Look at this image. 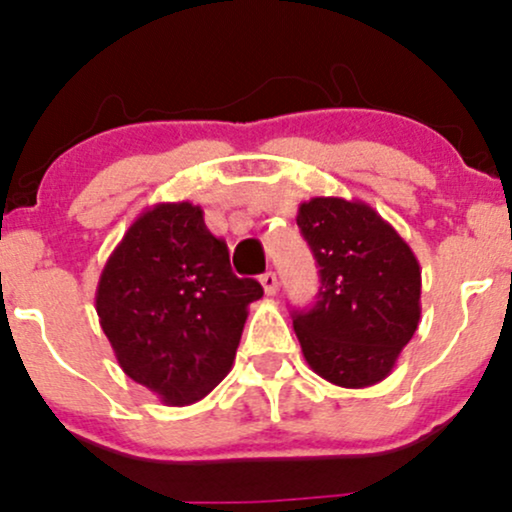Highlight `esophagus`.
<instances>
[{
    "mask_svg": "<svg viewBox=\"0 0 512 512\" xmlns=\"http://www.w3.org/2000/svg\"><path fill=\"white\" fill-rule=\"evenodd\" d=\"M260 284H262V289H264V293H267V296H274L276 289H279V279H276L274 272H264L260 276Z\"/></svg>",
    "mask_w": 512,
    "mask_h": 512,
    "instance_id": "34e87169",
    "label": "esophagus"
}]
</instances>
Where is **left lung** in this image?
I'll return each instance as SVG.
<instances>
[{"label": "left lung", "instance_id": "8db88e82", "mask_svg": "<svg viewBox=\"0 0 512 512\" xmlns=\"http://www.w3.org/2000/svg\"><path fill=\"white\" fill-rule=\"evenodd\" d=\"M296 223L320 267L315 305L293 310L305 361L332 385L380 383L419 327V260L361 199L313 197Z\"/></svg>", "mask_w": 512, "mask_h": 512}]
</instances>
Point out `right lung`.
Segmentation results:
<instances>
[{
	"mask_svg": "<svg viewBox=\"0 0 512 512\" xmlns=\"http://www.w3.org/2000/svg\"><path fill=\"white\" fill-rule=\"evenodd\" d=\"M255 279H238L228 248L192 202L154 204L105 262L96 313L117 363L168 407L207 397L226 378Z\"/></svg>",
	"mask_w": 512,
	"mask_h": 512,
	"instance_id": "1",
	"label": "right lung"
}]
</instances>
